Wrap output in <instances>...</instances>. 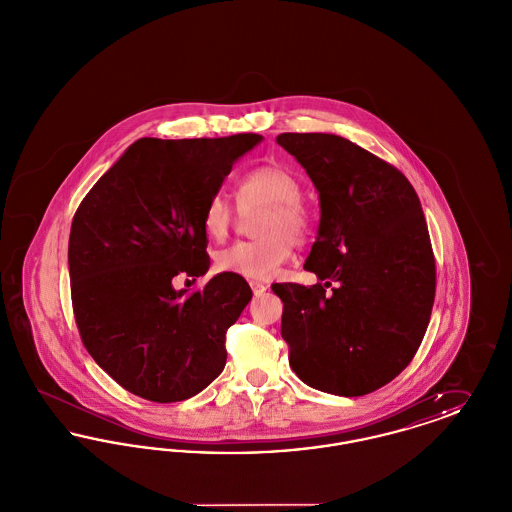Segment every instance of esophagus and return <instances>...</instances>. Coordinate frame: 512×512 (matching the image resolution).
Wrapping results in <instances>:
<instances>
[{"label": "esophagus", "mask_w": 512, "mask_h": 512, "mask_svg": "<svg viewBox=\"0 0 512 512\" xmlns=\"http://www.w3.org/2000/svg\"><path fill=\"white\" fill-rule=\"evenodd\" d=\"M251 290L255 293V297H259V295H263V293L267 292V286L261 284V282H251Z\"/></svg>", "instance_id": "1"}]
</instances>
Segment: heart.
Returning <instances> with one entry per match:
<instances>
[{
  "label": "heart",
  "instance_id": "heart-1",
  "mask_svg": "<svg viewBox=\"0 0 512 512\" xmlns=\"http://www.w3.org/2000/svg\"><path fill=\"white\" fill-rule=\"evenodd\" d=\"M234 199L242 213L263 207L257 217V240L238 242L217 253L215 267L226 274L249 280H270L292 255L293 245L305 244L313 230V220L301 203V182L282 165H259L245 172L236 186ZM232 209L222 195H213L203 213L201 226L209 240L226 238Z\"/></svg>",
  "mask_w": 512,
  "mask_h": 512
}]
</instances>
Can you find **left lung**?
<instances>
[{"mask_svg":"<svg viewBox=\"0 0 512 512\" xmlns=\"http://www.w3.org/2000/svg\"><path fill=\"white\" fill-rule=\"evenodd\" d=\"M276 142L320 199L305 261L320 282L272 284L290 366L315 390L366 395L413 361L432 315L436 261L418 195L403 172L336 134L286 132Z\"/></svg>","mask_w":512,"mask_h":512,"instance_id":"8db88e82","label":"left lung"}]
</instances>
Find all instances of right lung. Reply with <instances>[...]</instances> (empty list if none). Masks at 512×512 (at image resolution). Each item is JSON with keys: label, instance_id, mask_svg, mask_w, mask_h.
Here are the masks:
<instances>
[{"label": "right lung", "instance_id": "add662e5", "mask_svg": "<svg viewBox=\"0 0 512 512\" xmlns=\"http://www.w3.org/2000/svg\"><path fill=\"white\" fill-rule=\"evenodd\" d=\"M261 140L142 138L78 205L69 238L74 318L88 353L124 390L184 401L226 365V330L251 301L249 284L220 272L188 293L172 278L209 270L201 213Z\"/></svg>", "mask_w": 512, "mask_h": 512}]
</instances>
